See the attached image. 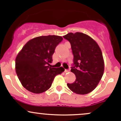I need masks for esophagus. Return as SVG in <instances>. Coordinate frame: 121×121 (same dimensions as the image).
I'll use <instances>...</instances> for the list:
<instances>
[{"instance_id":"esophagus-1","label":"esophagus","mask_w":121,"mask_h":121,"mask_svg":"<svg viewBox=\"0 0 121 121\" xmlns=\"http://www.w3.org/2000/svg\"><path fill=\"white\" fill-rule=\"evenodd\" d=\"M69 71H70V69H65V73H67V72H69Z\"/></svg>"}]
</instances>
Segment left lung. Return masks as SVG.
I'll list each match as a JSON object with an SVG mask.
<instances>
[{"label":"left lung","mask_w":121,"mask_h":121,"mask_svg":"<svg viewBox=\"0 0 121 121\" xmlns=\"http://www.w3.org/2000/svg\"><path fill=\"white\" fill-rule=\"evenodd\" d=\"M63 37L70 42L73 57L70 71L76 81L67 84L73 92L86 94L92 91L100 81L104 72L102 51L95 40L81 32L69 33Z\"/></svg>","instance_id":"1"}]
</instances>
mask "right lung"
I'll return each instance as SVG.
<instances>
[{
    "label": "right lung",
    "mask_w": 121,
    "mask_h": 121,
    "mask_svg": "<svg viewBox=\"0 0 121 121\" xmlns=\"http://www.w3.org/2000/svg\"><path fill=\"white\" fill-rule=\"evenodd\" d=\"M63 40L56 35L41 36L28 41L17 54L15 70L23 86L39 94L51 87L55 76L65 70L49 64L57 45Z\"/></svg>",
    "instance_id": "1"
}]
</instances>
